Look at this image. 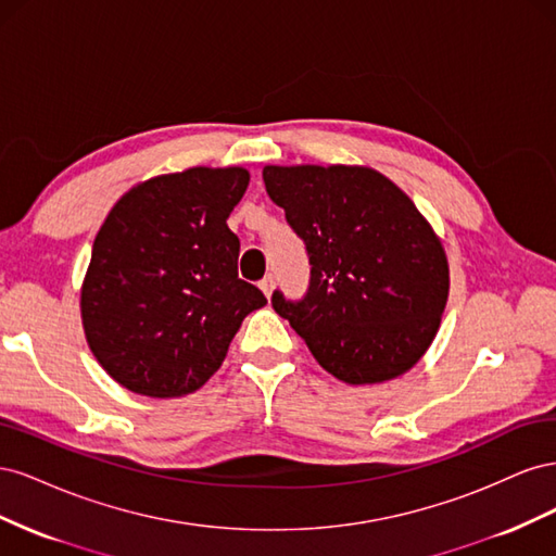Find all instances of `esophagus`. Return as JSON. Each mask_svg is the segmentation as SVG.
Listing matches in <instances>:
<instances>
[{"label": "esophagus", "mask_w": 556, "mask_h": 556, "mask_svg": "<svg viewBox=\"0 0 556 556\" xmlns=\"http://www.w3.org/2000/svg\"><path fill=\"white\" fill-rule=\"evenodd\" d=\"M260 290L264 292L266 299H271V294H274V290H276V278H274V276H266V278L260 282Z\"/></svg>", "instance_id": "1"}]
</instances>
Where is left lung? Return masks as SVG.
<instances>
[{"mask_svg": "<svg viewBox=\"0 0 556 556\" xmlns=\"http://www.w3.org/2000/svg\"><path fill=\"white\" fill-rule=\"evenodd\" d=\"M262 178L311 262L306 296L292 304L274 292V311L348 384L410 371L450 292L445 248L427 217L371 166L268 164Z\"/></svg>", "mask_w": 556, "mask_h": 556, "instance_id": "8db88e82", "label": "left lung"}]
</instances>
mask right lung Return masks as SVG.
<instances>
[{
  "label": "right lung",
  "instance_id": "right-lung-1",
  "mask_svg": "<svg viewBox=\"0 0 556 556\" xmlns=\"http://www.w3.org/2000/svg\"><path fill=\"white\" fill-rule=\"evenodd\" d=\"M243 166H192L134 185L99 227L80 319L94 359L153 399L199 390L223 366L266 296L239 278L227 217L248 190Z\"/></svg>",
  "mask_w": 556,
  "mask_h": 556
}]
</instances>
